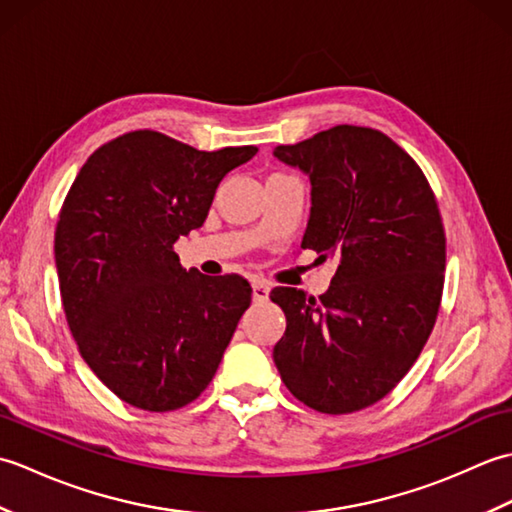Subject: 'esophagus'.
<instances>
[{
  "instance_id": "obj_1",
  "label": "esophagus",
  "mask_w": 512,
  "mask_h": 512,
  "mask_svg": "<svg viewBox=\"0 0 512 512\" xmlns=\"http://www.w3.org/2000/svg\"><path fill=\"white\" fill-rule=\"evenodd\" d=\"M268 297H270L268 284H264V281L255 279V281H253V299L259 301V303H264V301H268Z\"/></svg>"
}]
</instances>
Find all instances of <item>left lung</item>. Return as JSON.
I'll list each match as a JSON object with an SVG mask.
<instances>
[{"label": "left lung", "mask_w": 512, "mask_h": 512, "mask_svg": "<svg viewBox=\"0 0 512 512\" xmlns=\"http://www.w3.org/2000/svg\"><path fill=\"white\" fill-rule=\"evenodd\" d=\"M273 156L310 178L301 248L336 262L319 299L270 292L286 314L275 365L312 409H365L409 372L436 323L447 266L436 198L416 162L369 127H332Z\"/></svg>", "instance_id": "1"}]
</instances>
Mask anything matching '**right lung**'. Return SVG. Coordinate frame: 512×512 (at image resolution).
Listing matches in <instances>:
<instances>
[{
	"instance_id": "obj_1",
	"label": "right lung",
	"mask_w": 512,
	"mask_h": 512,
	"mask_svg": "<svg viewBox=\"0 0 512 512\" xmlns=\"http://www.w3.org/2000/svg\"><path fill=\"white\" fill-rule=\"evenodd\" d=\"M255 154L143 129L96 149L76 176L54 233L65 319L83 361L127 405L180 409L220 367L253 290L237 275L187 273L173 244Z\"/></svg>"
}]
</instances>
